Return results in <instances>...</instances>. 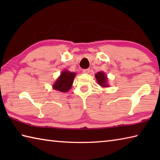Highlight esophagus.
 Listing matches in <instances>:
<instances>
[{"label": "esophagus", "mask_w": 160, "mask_h": 160, "mask_svg": "<svg viewBox=\"0 0 160 160\" xmlns=\"http://www.w3.org/2000/svg\"><path fill=\"white\" fill-rule=\"evenodd\" d=\"M90 68H87V69H83L82 70V72L84 73H89L90 72Z\"/></svg>", "instance_id": "obj_1"}]
</instances>
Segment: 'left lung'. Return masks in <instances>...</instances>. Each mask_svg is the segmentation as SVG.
I'll list each match as a JSON object with an SVG mask.
<instances>
[{
  "mask_svg": "<svg viewBox=\"0 0 160 160\" xmlns=\"http://www.w3.org/2000/svg\"><path fill=\"white\" fill-rule=\"evenodd\" d=\"M96 79L98 82L99 85H101L102 87H107V75L104 74V72H99L95 75Z\"/></svg>",
  "mask_w": 160,
  "mask_h": 160,
  "instance_id": "8db88e82",
  "label": "left lung"
}]
</instances>
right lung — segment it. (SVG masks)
I'll return each mask as SVG.
<instances>
[{"label":"right lung","mask_w":160,"mask_h":160,"mask_svg":"<svg viewBox=\"0 0 160 160\" xmlns=\"http://www.w3.org/2000/svg\"><path fill=\"white\" fill-rule=\"evenodd\" d=\"M75 75L76 74L75 72H70L67 70H64L53 85V89L60 91L61 92H68L71 88Z\"/></svg>","instance_id":"right-lung-1"}]
</instances>
